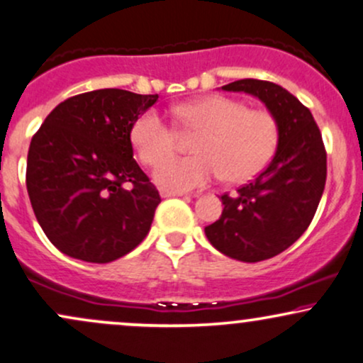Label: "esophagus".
Returning a JSON list of instances; mask_svg holds the SVG:
<instances>
[{
	"label": "esophagus",
	"instance_id": "34e87169",
	"mask_svg": "<svg viewBox=\"0 0 363 363\" xmlns=\"http://www.w3.org/2000/svg\"><path fill=\"white\" fill-rule=\"evenodd\" d=\"M161 197L168 199V197H186V194L183 191H172V190H161Z\"/></svg>",
	"mask_w": 363,
	"mask_h": 363
}]
</instances>
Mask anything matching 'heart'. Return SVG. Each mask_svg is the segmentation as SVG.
<instances>
[{
    "instance_id": "obj_1",
    "label": "heart",
    "mask_w": 363,
    "mask_h": 363,
    "mask_svg": "<svg viewBox=\"0 0 363 363\" xmlns=\"http://www.w3.org/2000/svg\"><path fill=\"white\" fill-rule=\"evenodd\" d=\"M183 132L199 134L195 156L169 160L178 147L174 127L155 110H146L130 127V144L140 163L156 168L155 178L164 190L202 189L223 177L228 183H245L258 177L274 160L280 144V122L268 108H250L245 101L208 95L174 108Z\"/></svg>"
}]
</instances>
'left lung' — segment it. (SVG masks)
<instances>
[{
  "instance_id": "left-lung-1",
  "label": "left lung",
  "mask_w": 363,
  "mask_h": 363,
  "mask_svg": "<svg viewBox=\"0 0 363 363\" xmlns=\"http://www.w3.org/2000/svg\"><path fill=\"white\" fill-rule=\"evenodd\" d=\"M258 96L280 122V144L270 164L234 195H220L224 211L206 228L211 245L246 263L274 258L309 228L326 183V149L313 113L292 93L262 79L223 86Z\"/></svg>"
}]
</instances>
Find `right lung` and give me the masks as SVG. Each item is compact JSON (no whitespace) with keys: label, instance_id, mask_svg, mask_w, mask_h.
<instances>
[{"label":"right lung","instance_id":"right-lung-1","mask_svg":"<svg viewBox=\"0 0 363 363\" xmlns=\"http://www.w3.org/2000/svg\"><path fill=\"white\" fill-rule=\"evenodd\" d=\"M157 95L118 88L59 104L33 134L27 191L57 250L89 263L132 251L151 229L160 191L134 160L130 127Z\"/></svg>","mask_w":363,"mask_h":363}]
</instances>
